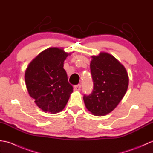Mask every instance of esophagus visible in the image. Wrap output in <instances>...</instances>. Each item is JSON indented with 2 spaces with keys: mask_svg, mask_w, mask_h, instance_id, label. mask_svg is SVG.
Here are the masks:
<instances>
[{
  "mask_svg": "<svg viewBox=\"0 0 153 153\" xmlns=\"http://www.w3.org/2000/svg\"><path fill=\"white\" fill-rule=\"evenodd\" d=\"M80 89H81V85H79V84L74 86V89L76 91H79Z\"/></svg>",
  "mask_w": 153,
  "mask_h": 153,
  "instance_id": "esophagus-1",
  "label": "esophagus"
}]
</instances>
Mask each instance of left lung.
Returning a JSON list of instances; mask_svg holds the SVG:
<instances>
[{
  "label": "left lung",
  "instance_id": "obj_1",
  "mask_svg": "<svg viewBox=\"0 0 153 153\" xmlns=\"http://www.w3.org/2000/svg\"><path fill=\"white\" fill-rule=\"evenodd\" d=\"M90 68L93 89L89 95H84L87 109L95 116H105L112 112L124 97L129 84L125 67L106 53L92 56Z\"/></svg>",
  "mask_w": 153,
  "mask_h": 153
}]
</instances>
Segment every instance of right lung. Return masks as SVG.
Listing matches in <instances>:
<instances>
[{"mask_svg": "<svg viewBox=\"0 0 153 153\" xmlns=\"http://www.w3.org/2000/svg\"><path fill=\"white\" fill-rule=\"evenodd\" d=\"M70 54L63 48H47L31 62L25 70V82L29 95L45 112L62 111L73 92L63 68L64 60Z\"/></svg>", "mask_w": 153, "mask_h": 153, "instance_id": "right-lung-1", "label": "right lung"}]
</instances>
